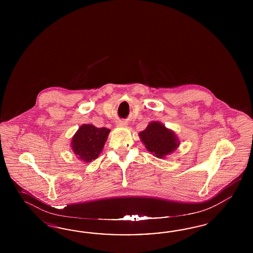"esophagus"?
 Here are the masks:
<instances>
[{
    "label": "esophagus",
    "instance_id": "esophagus-1",
    "mask_svg": "<svg viewBox=\"0 0 253 253\" xmlns=\"http://www.w3.org/2000/svg\"><path fill=\"white\" fill-rule=\"evenodd\" d=\"M118 125H119V126H124V125H126V123H125V122H122V121H120V122L118 123Z\"/></svg>",
    "mask_w": 253,
    "mask_h": 253
}]
</instances>
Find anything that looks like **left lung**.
Returning a JSON list of instances; mask_svg holds the SVG:
<instances>
[{"mask_svg": "<svg viewBox=\"0 0 253 253\" xmlns=\"http://www.w3.org/2000/svg\"><path fill=\"white\" fill-rule=\"evenodd\" d=\"M139 136L146 149L160 159L171 153L179 146L174 132L157 122L149 123L146 130L139 133Z\"/></svg>", "mask_w": 253, "mask_h": 253, "instance_id": "1", "label": "left lung"}]
</instances>
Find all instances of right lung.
I'll return each instance as SVG.
<instances>
[{
  "instance_id": "right-lung-1",
  "label": "right lung",
  "mask_w": 253,
  "mask_h": 253,
  "mask_svg": "<svg viewBox=\"0 0 253 253\" xmlns=\"http://www.w3.org/2000/svg\"><path fill=\"white\" fill-rule=\"evenodd\" d=\"M109 131L107 128H97L92 124L81 126L72 138L73 152L86 162L96 160L103 150Z\"/></svg>"
}]
</instances>
